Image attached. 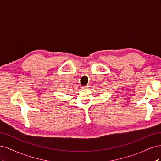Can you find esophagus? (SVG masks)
Here are the masks:
<instances>
[{"mask_svg": "<svg viewBox=\"0 0 161 161\" xmlns=\"http://www.w3.org/2000/svg\"><path fill=\"white\" fill-rule=\"evenodd\" d=\"M89 87H91V85L88 84L86 86H83L82 87V89H88V88H89Z\"/></svg>", "mask_w": 161, "mask_h": 161, "instance_id": "obj_1", "label": "esophagus"}]
</instances>
